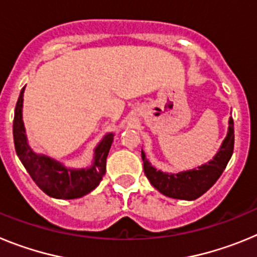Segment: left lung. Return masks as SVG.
I'll return each instance as SVG.
<instances>
[{"instance_id":"8db88e82","label":"left lung","mask_w":257,"mask_h":257,"mask_svg":"<svg viewBox=\"0 0 257 257\" xmlns=\"http://www.w3.org/2000/svg\"><path fill=\"white\" fill-rule=\"evenodd\" d=\"M233 149H234V123H233V118H230L228 134L216 156L206 165L199 166L198 169L181 171L178 174H169L153 167L147 160L143 151L142 158L145 175L158 192L170 198L193 201L205 194L216 183L230 160Z\"/></svg>"}]
</instances>
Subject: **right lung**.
I'll return each mask as SVG.
<instances>
[{
    "mask_svg": "<svg viewBox=\"0 0 257 257\" xmlns=\"http://www.w3.org/2000/svg\"><path fill=\"white\" fill-rule=\"evenodd\" d=\"M24 88L26 87L22 88L17 101L13 126L14 144L19 160L33 181L47 196L58 199H74L86 196L100 184L105 174L106 157L114 134H106L103 140L97 144L94 152V162L88 169H68L50 157L35 153L27 142L26 128L23 123Z\"/></svg>",
    "mask_w": 257,
    "mask_h": 257,
    "instance_id": "right-lung-1",
    "label": "right lung"
}]
</instances>
